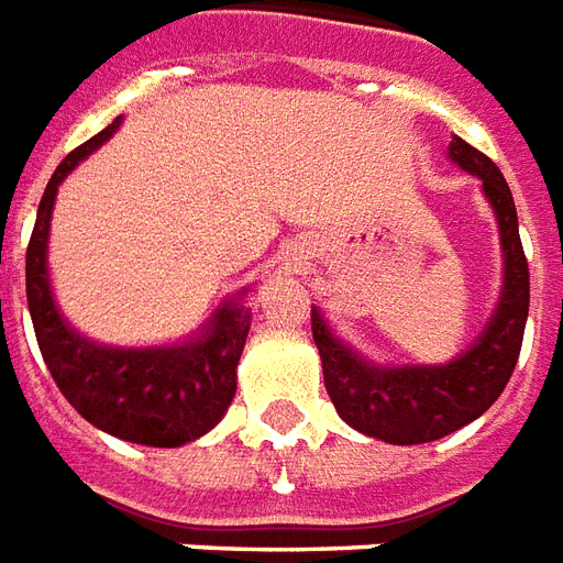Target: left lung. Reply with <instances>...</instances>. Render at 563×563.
Returning a JSON list of instances; mask_svg holds the SVG:
<instances>
[{
    "label": "left lung",
    "instance_id": "1",
    "mask_svg": "<svg viewBox=\"0 0 563 563\" xmlns=\"http://www.w3.org/2000/svg\"><path fill=\"white\" fill-rule=\"evenodd\" d=\"M448 157L481 181L501 241V292L481 334L444 364H376L340 340L313 307V340L336 415L387 444H427L481 418L514 376L526 334L531 295L514 194L501 169L460 136L448 145Z\"/></svg>",
    "mask_w": 563,
    "mask_h": 563
}]
</instances>
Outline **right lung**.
Listing matches in <instances>:
<instances>
[{
  "label": "right lung",
  "instance_id": "obj_1",
  "mask_svg": "<svg viewBox=\"0 0 563 563\" xmlns=\"http://www.w3.org/2000/svg\"><path fill=\"white\" fill-rule=\"evenodd\" d=\"M122 128V115L56 166L26 250V298L49 376L91 427L145 448H181L227 415L250 334L244 295H229L194 334L164 345H103L62 316L49 280V220L65 178Z\"/></svg>",
  "mask_w": 563,
  "mask_h": 563
}]
</instances>
